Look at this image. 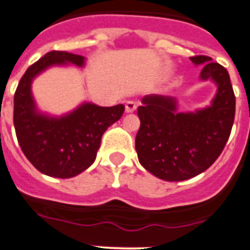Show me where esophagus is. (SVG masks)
Segmentation results:
<instances>
[{
	"mask_svg": "<svg viewBox=\"0 0 250 250\" xmlns=\"http://www.w3.org/2000/svg\"><path fill=\"white\" fill-rule=\"evenodd\" d=\"M125 110L127 113H131L137 110V102L135 101H127L126 104H125Z\"/></svg>",
	"mask_w": 250,
	"mask_h": 250,
	"instance_id": "34e87169",
	"label": "esophagus"
}]
</instances>
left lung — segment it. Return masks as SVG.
<instances>
[{
	"label": "left lung",
	"instance_id": "left-lung-1",
	"mask_svg": "<svg viewBox=\"0 0 250 250\" xmlns=\"http://www.w3.org/2000/svg\"><path fill=\"white\" fill-rule=\"evenodd\" d=\"M203 65L201 80H212L217 92L211 104L179 112L175 97L149 94L138 108L135 149L140 165L158 179L183 181L202 174L217 160L231 133L235 94L228 70L208 56L190 57Z\"/></svg>",
	"mask_w": 250,
	"mask_h": 250
}]
</instances>
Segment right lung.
Returning <instances> with one entry per match:
<instances>
[{
    "label": "right lung",
    "instance_id": "right-lung-1",
    "mask_svg": "<svg viewBox=\"0 0 250 250\" xmlns=\"http://www.w3.org/2000/svg\"><path fill=\"white\" fill-rule=\"evenodd\" d=\"M69 63L83 67L85 57L65 51L46 53L28 67L14 96V126L22 153L42 174L60 179L82 174L94 162L103 133L125 110L124 104L84 102L60 117L38 111L32 94L34 78L51 66Z\"/></svg>",
    "mask_w": 250,
    "mask_h": 250
}]
</instances>
